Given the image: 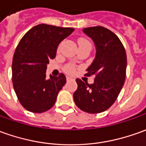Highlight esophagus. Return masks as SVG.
I'll list each match as a JSON object with an SVG mask.
<instances>
[{
    "mask_svg": "<svg viewBox=\"0 0 146 146\" xmlns=\"http://www.w3.org/2000/svg\"><path fill=\"white\" fill-rule=\"evenodd\" d=\"M66 80H67V81H71V80H73V78L70 77H66Z\"/></svg>",
    "mask_w": 146,
    "mask_h": 146,
    "instance_id": "1",
    "label": "esophagus"
}]
</instances>
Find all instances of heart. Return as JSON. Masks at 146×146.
Wrapping results in <instances>:
<instances>
[{"label":"heart","mask_w":146,"mask_h":146,"mask_svg":"<svg viewBox=\"0 0 146 146\" xmlns=\"http://www.w3.org/2000/svg\"><path fill=\"white\" fill-rule=\"evenodd\" d=\"M78 44H79V45H80V44H90V43L88 41V40H86V39H80L79 40H78ZM65 71L69 73H74V68H73V65H68V66L65 68Z\"/></svg>","instance_id":"1"}]
</instances>
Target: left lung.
<instances>
[{"label": "left lung", "instance_id": "obj_1", "mask_svg": "<svg viewBox=\"0 0 146 146\" xmlns=\"http://www.w3.org/2000/svg\"><path fill=\"white\" fill-rule=\"evenodd\" d=\"M93 40L96 56L86 69V76L94 75L91 85L77 79V90L73 94L77 106L89 113H98L114 103L122 89L127 59L122 43L117 36L106 28L95 26L83 29Z\"/></svg>", "mask_w": 146, "mask_h": 146}]
</instances>
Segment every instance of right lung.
Returning <instances> with one entry per match:
<instances>
[{
  "instance_id": "add662e5",
  "label": "right lung",
  "mask_w": 146,
  "mask_h": 146,
  "mask_svg": "<svg viewBox=\"0 0 146 146\" xmlns=\"http://www.w3.org/2000/svg\"><path fill=\"white\" fill-rule=\"evenodd\" d=\"M73 31V28L40 24L32 28L20 40L13 58V84L25 110L40 113L54 106L66 77L60 73L58 77L50 75L47 79V65L55 58L59 44Z\"/></svg>"
}]
</instances>
